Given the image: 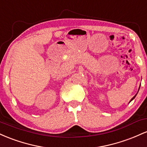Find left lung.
I'll return each mask as SVG.
<instances>
[{
  "mask_svg": "<svg viewBox=\"0 0 147 147\" xmlns=\"http://www.w3.org/2000/svg\"><path fill=\"white\" fill-rule=\"evenodd\" d=\"M140 87H139V89H140ZM137 94H138V93H137ZM137 94H136V95H135V96H134V97H133V98L131 99V101H130V102H131V101H132V100H133V99H134V98H135V97H136V95H137Z\"/></svg>",
  "mask_w": 147,
  "mask_h": 147,
  "instance_id": "8db88e82",
  "label": "left lung"
}]
</instances>
